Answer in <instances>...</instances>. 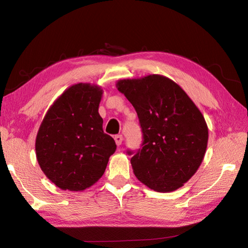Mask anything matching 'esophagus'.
I'll list each match as a JSON object with an SVG mask.
<instances>
[{"label":"esophagus","instance_id":"34e87169","mask_svg":"<svg viewBox=\"0 0 248 248\" xmlns=\"http://www.w3.org/2000/svg\"><path fill=\"white\" fill-rule=\"evenodd\" d=\"M114 141H116L118 146H120V145L122 144V142H123V136L122 135H117L116 137H114Z\"/></svg>","mask_w":248,"mask_h":248}]
</instances>
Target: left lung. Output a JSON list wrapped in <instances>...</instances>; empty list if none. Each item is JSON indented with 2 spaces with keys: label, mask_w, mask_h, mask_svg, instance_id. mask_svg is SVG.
I'll return each instance as SVG.
<instances>
[{
  "label": "left lung",
  "mask_w": 248,
  "mask_h": 248,
  "mask_svg": "<svg viewBox=\"0 0 248 248\" xmlns=\"http://www.w3.org/2000/svg\"><path fill=\"white\" fill-rule=\"evenodd\" d=\"M116 86L135 107L142 127V149L130 160L135 176L155 191L177 190L197 172L206 153L208 127L202 112L164 76L123 78Z\"/></svg>",
  "instance_id": "obj_1"
}]
</instances>
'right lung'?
I'll return each mask as SVG.
<instances>
[{"mask_svg":"<svg viewBox=\"0 0 248 248\" xmlns=\"http://www.w3.org/2000/svg\"><path fill=\"white\" fill-rule=\"evenodd\" d=\"M102 95L103 89L95 84H74L58 96L40 125L38 163L63 190L82 191L98 182L116 152V142L103 131Z\"/></svg>","mask_w":248,"mask_h":248,"instance_id":"obj_1","label":"right lung"}]
</instances>
